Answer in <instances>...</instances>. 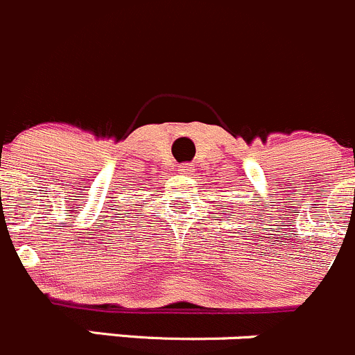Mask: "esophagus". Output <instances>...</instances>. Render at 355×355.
Listing matches in <instances>:
<instances>
[{"label": "esophagus", "instance_id": "obj_1", "mask_svg": "<svg viewBox=\"0 0 355 355\" xmlns=\"http://www.w3.org/2000/svg\"><path fill=\"white\" fill-rule=\"evenodd\" d=\"M191 170H192V164H189V163H184L178 166V171H182V173H185V171H191Z\"/></svg>", "mask_w": 355, "mask_h": 355}]
</instances>
